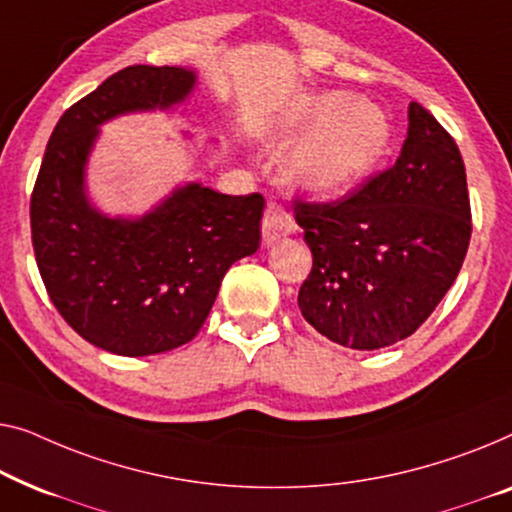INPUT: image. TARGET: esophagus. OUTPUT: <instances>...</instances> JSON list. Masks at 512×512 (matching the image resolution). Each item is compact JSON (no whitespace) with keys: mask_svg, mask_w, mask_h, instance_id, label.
<instances>
[{"mask_svg":"<svg viewBox=\"0 0 512 512\" xmlns=\"http://www.w3.org/2000/svg\"><path fill=\"white\" fill-rule=\"evenodd\" d=\"M294 232V218L290 213L285 211L283 206L280 204H271L266 206L264 211V218H262V241L269 246V243H273L276 239H280V236H287Z\"/></svg>","mask_w":512,"mask_h":512,"instance_id":"1","label":"esophagus"}]
</instances>
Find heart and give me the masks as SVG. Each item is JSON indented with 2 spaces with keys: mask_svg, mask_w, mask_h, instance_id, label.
Returning <instances> with one entry per match:
<instances>
[{
  "mask_svg": "<svg viewBox=\"0 0 512 512\" xmlns=\"http://www.w3.org/2000/svg\"><path fill=\"white\" fill-rule=\"evenodd\" d=\"M292 139H306L287 164L292 183L315 194H331L369 174L385 153L390 125L376 104L325 92L308 99L294 118Z\"/></svg>",
  "mask_w": 512,
  "mask_h": 512,
  "instance_id": "b5f03b06",
  "label": "heart"
}]
</instances>
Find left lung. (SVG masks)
<instances>
[{"instance_id":"8db88e82","label":"left lung","mask_w":512,"mask_h":512,"mask_svg":"<svg viewBox=\"0 0 512 512\" xmlns=\"http://www.w3.org/2000/svg\"><path fill=\"white\" fill-rule=\"evenodd\" d=\"M313 253L299 290L308 325L345 348L378 350L415 334L455 283L471 241L457 143L417 102L394 167L336 201L294 199Z\"/></svg>"}]
</instances>
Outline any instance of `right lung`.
I'll list each match as a JSON object with an SVG mask.
<instances>
[{"mask_svg": "<svg viewBox=\"0 0 512 512\" xmlns=\"http://www.w3.org/2000/svg\"><path fill=\"white\" fill-rule=\"evenodd\" d=\"M183 67L120 69L57 122L30 201L32 246L50 301L97 348L146 357L192 341L236 259L259 248L264 197L187 183L139 220L109 218L85 194L99 125L169 109L194 88Z\"/></svg>", "mask_w": 512, "mask_h": 512, "instance_id": "1", "label": "right lung"}]
</instances>
